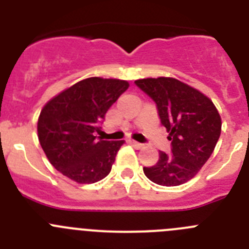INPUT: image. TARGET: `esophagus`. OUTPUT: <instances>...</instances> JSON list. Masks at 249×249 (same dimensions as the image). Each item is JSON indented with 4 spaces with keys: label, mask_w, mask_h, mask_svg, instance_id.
<instances>
[{
    "label": "esophagus",
    "mask_w": 249,
    "mask_h": 249,
    "mask_svg": "<svg viewBox=\"0 0 249 249\" xmlns=\"http://www.w3.org/2000/svg\"><path fill=\"white\" fill-rule=\"evenodd\" d=\"M129 143H131L133 147H136V148H142V147H143V144L142 143H140V142H136V141H132V140H129Z\"/></svg>",
    "instance_id": "obj_1"
}]
</instances>
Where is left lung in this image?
Masks as SVG:
<instances>
[{"mask_svg":"<svg viewBox=\"0 0 249 249\" xmlns=\"http://www.w3.org/2000/svg\"><path fill=\"white\" fill-rule=\"evenodd\" d=\"M135 83L155 101L172 146L169 153L160 151L155 166L143 167L144 175L160 186L186 183L199 172L218 142L222 127L218 111L202 92L172 77Z\"/></svg>","mask_w":249,"mask_h":249,"instance_id":"obj_1","label":"left lung"}]
</instances>
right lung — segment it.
I'll return each mask as SVG.
<instances>
[{
    "label": "right lung",
    "instance_id": "right-lung-1",
    "mask_svg": "<svg viewBox=\"0 0 249 249\" xmlns=\"http://www.w3.org/2000/svg\"><path fill=\"white\" fill-rule=\"evenodd\" d=\"M129 87L127 81L89 77L48 101L37 122L39 144L51 164L77 183L111 172L124 141L97 140L105 114Z\"/></svg>",
    "mask_w": 249,
    "mask_h": 249
}]
</instances>
